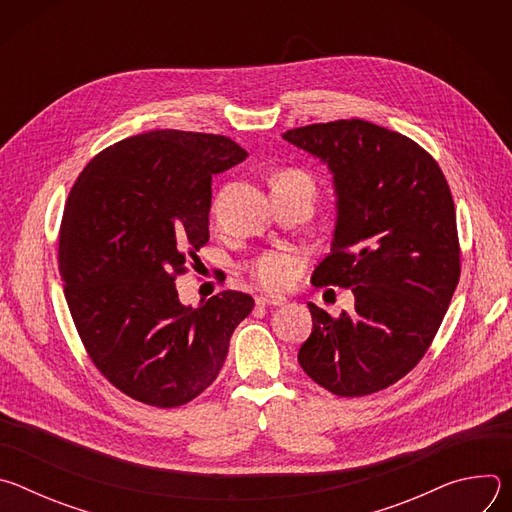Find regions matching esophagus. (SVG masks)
Returning a JSON list of instances; mask_svg holds the SVG:
<instances>
[{
  "mask_svg": "<svg viewBox=\"0 0 512 512\" xmlns=\"http://www.w3.org/2000/svg\"><path fill=\"white\" fill-rule=\"evenodd\" d=\"M257 306H281L285 302L283 296H259L257 300Z\"/></svg>",
  "mask_w": 512,
  "mask_h": 512,
  "instance_id": "esophagus-1",
  "label": "esophagus"
}]
</instances>
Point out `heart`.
<instances>
[{"label": "heart", "instance_id": "b5f03b06", "mask_svg": "<svg viewBox=\"0 0 512 512\" xmlns=\"http://www.w3.org/2000/svg\"><path fill=\"white\" fill-rule=\"evenodd\" d=\"M283 180H304L312 186L310 178L300 172V170H283L273 178L275 182H283ZM314 188V186H312ZM300 269V259L294 253H285V251H267L263 255H259L255 261H251L249 265V275L251 279L269 291H277L287 287L291 281L296 279Z\"/></svg>", "mask_w": 512, "mask_h": 512}]
</instances>
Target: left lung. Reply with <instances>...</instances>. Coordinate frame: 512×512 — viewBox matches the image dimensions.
Returning <instances> with one entry per match:
<instances>
[{
	"instance_id": "1",
	"label": "left lung",
	"mask_w": 512,
	"mask_h": 512,
	"mask_svg": "<svg viewBox=\"0 0 512 512\" xmlns=\"http://www.w3.org/2000/svg\"><path fill=\"white\" fill-rule=\"evenodd\" d=\"M283 137L334 174L338 218L314 285L352 287L354 312L308 304L306 375L338 397L383 391L417 367L460 281L448 180L419 143L362 119L296 127Z\"/></svg>"
}]
</instances>
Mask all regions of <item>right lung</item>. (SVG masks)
I'll return each mask as SVG.
<instances>
[{"instance_id": "right-lung-1", "label": "right lung", "mask_w": 512, "mask_h": 512, "mask_svg": "<svg viewBox=\"0 0 512 512\" xmlns=\"http://www.w3.org/2000/svg\"><path fill=\"white\" fill-rule=\"evenodd\" d=\"M245 158L231 137L158 129L109 145L70 188L58 237L64 298L99 373L139 403L198 397L253 310L233 289L192 310L174 285L208 243L212 176Z\"/></svg>"}]
</instances>
